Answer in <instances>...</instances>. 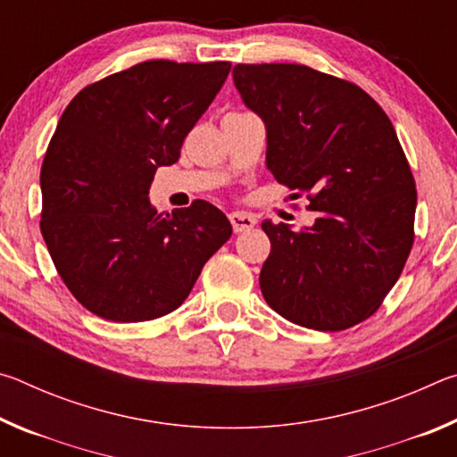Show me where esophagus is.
<instances>
[{
  "instance_id": "obj_1",
  "label": "esophagus",
  "mask_w": 457,
  "mask_h": 457,
  "mask_svg": "<svg viewBox=\"0 0 457 457\" xmlns=\"http://www.w3.org/2000/svg\"><path fill=\"white\" fill-rule=\"evenodd\" d=\"M229 221H231V228H234L236 234H242V231H247L256 226V218H253V215L239 213V212L229 213Z\"/></svg>"
}]
</instances>
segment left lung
<instances>
[{"instance_id":"left-lung-1","label":"left lung","mask_w":457,"mask_h":457,"mask_svg":"<svg viewBox=\"0 0 457 457\" xmlns=\"http://www.w3.org/2000/svg\"><path fill=\"white\" fill-rule=\"evenodd\" d=\"M234 84L266 122V165L306 197L312 228L262 221L260 272L286 320L345 330L373 316L411 252L417 191L389 117L365 90L304 64H237Z\"/></svg>"}]
</instances>
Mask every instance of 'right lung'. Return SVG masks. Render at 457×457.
Masks as SVG:
<instances>
[{
	"instance_id": "add662e5",
	"label": "right lung",
	"mask_w": 457,
	"mask_h": 457,
	"mask_svg": "<svg viewBox=\"0 0 457 457\" xmlns=\"http://www.w3.org/2000/svg\"><path fill=\"white\" fill-rule=\"evenodd\" d=\"M229 68L146 60L88 84L62 112L42 163L40 229L68 290L100 319L173 312L229 239L231 223L207 201L159 213L146 197Z\"/></svg>"
}]
</instances>
